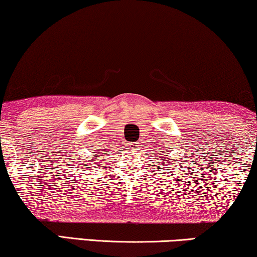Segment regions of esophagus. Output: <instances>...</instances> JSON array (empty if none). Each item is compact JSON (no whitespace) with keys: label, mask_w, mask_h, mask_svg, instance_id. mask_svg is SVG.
<instances>
[{"label":"esophagus","mask_w":257,"mask_h":257,"mask_svg":"<svg viewBox=\"0 0 257 257\" xmlns=\"http://www.w3.org/2000/svg\"><path fill=\"white\" fill-rule=\"evenodd\" d=\"M127 146L132 150H137V147H138V144H137V143H128Z\"/></svg>","instance_id":"1"}]
</instances>
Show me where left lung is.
I'll use <instances>...</instances> for the list:
<instances>
[{
    "label": "left lung",
    "instance_id": "left-lung-1",
    "mask_svg": "<svg viewBox=\"0 0 257 257\" xmlns=\"http://www.w3.org/2000/svg\"><path fill=\"white\" fill-rule=\"evenodd\" d=\"M159 156H160V154H159ZM157 159H158V158H157ZM167 159H168V160H172V159H170V158H167ZM160 161H165V165L167 164V160H166V158H165V157L163 156V154H161V157H160Z\"/></svg>",
    "mask_w": 257,
    "mask_h": 257
}]
</instances>
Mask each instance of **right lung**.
Masks as SVG:
<instances>
[{"mask_svg":"<svg viewBox=\"0 0 257 257\" xmlns=\"http://www.w3.org/2000/svg\"><path fill=\"white\" fill-rule=\"evenodd\" d=\"M93 153H96V152H93ZM98 154H100V152H97ZM94 156H96V154H92V157H91V158H92V159H91V160H92V161H87V163H91L90 165H92L93 163H94V161H97L98 159H97V157H94ZM87 163H85V164H84V166H87Z\"/></svg>","mask_w":257,"mask_h":257,"instance_id":"right-lung-1","label":"right lung"}]
</instances>
